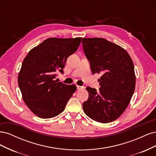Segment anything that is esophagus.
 Masks as SVG:
<instances>
[{
  "instance_id": "obj_1",
  "label": "esophagus",
  "mask_w": 156,
  "mask_h": 156,
  "mask_svg": "<svg viewBox=\"0 0 156 156\" xmlns=\"http://www.w3.org/2000/svg\"><path fill=\"white\" fill-rule=\"evenodd\" d=\"M77 89L78 90H82V89H83V87L77 85Z\"/></svg>"
}]
</instances>
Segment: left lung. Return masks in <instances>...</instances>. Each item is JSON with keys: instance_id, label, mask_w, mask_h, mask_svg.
Listing matches in <instances>:
<instances>
[{"instance_id": "1", "label": "left lung", "mask_w": 156, "mask_h": 156, "mask_svg": "<svg viewBox=\"0 0 156 156\" xmlns=\"http://www.w3.org/2000/svg\"><path fill=\"white\" fill-rule=\"evenodd\" d=\"M84 53L92 72L101 73L100 91L87 87L88 98L83 103L85 114L101 123L116 120L128 106L133 96L136 77L134 65L122 47L100 37L82 39Z\"/></svg>"}]
</instances>
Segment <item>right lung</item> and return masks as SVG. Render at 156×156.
Returning a JSON list of instances; mask_svg holds the SVG:
<instances>
[{
	"mask_svg": "<svg viewBox=\"0 0 156 156\" xmlns=\"http://www.w3.org/2000/svg\"><path fill=\"white\" fill-rule=\"evenodd\" d=\"M81 37H50L32 49L23 60L18 75L23 100L41 119H51L64 110L76 86L55 80L56 72L63 73L69 56L76 51Z\"/></svg>",
	"mask_w": 156,
	"mask_h": 156,
	"instance_id": "obj_1",
	"label": "right lung"
}]
</instances>
